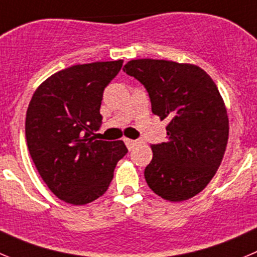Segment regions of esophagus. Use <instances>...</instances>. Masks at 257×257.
Masks as SVG:
<instances>
[{"instance_id":"esophagus-1","label":"esophagus","mask_w":257,"mask_h":257,"mask_svg":"<svg viewBox=\"0 0 257 257\" xmlns=\"http://www.w3.org/2000/svg\"><path fill=\"white\" fill-rule=\"evenodd\" d=\"M124 142H125V145H126V147H128V150H133L134 147H136L137 145H138V141H133V140H128V138H125V140H124Z\"/></svg>"}]
</instances>
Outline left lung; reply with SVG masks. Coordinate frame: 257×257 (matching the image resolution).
<instances>
[{
    "label": "left lung",
    "mask_w": 257,
    "mask_h": 257,
    "mask_svg": "<svg viewBox=\"0 0 257 257\" xmlns=\"http://www.w3.org/2000/svg\"><path fill=\"white\" fill-rule=\"evenodd\" d=\"M124 72L150 95L152 112L166 126L167 141L153 145L145 177L169 201L193 198L217 172L228 141V115L209 74L199 66L166 59H133Z\"/></svg>",
    "instance_id": "left-lung-1"
}]
</instances>
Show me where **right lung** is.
Segmentation results:
<instances>
[{
    "label": "right lung",
    "instance_id": "right-lung-1",
    "mask_svg": "<svg viewBox=\"0 0 257 257\" xmlns=\"http://www.w3.org/2000/svg\"><path fill=\"white\" fill-rule=\"evenodd\" d=\"M123 61L77 64L57 72L35 90L26 111L25 136L33 162L57 198L85 205L105 194L123 141H99L102 93Z\"/></svg>",
    "mask_w": 257,
    "mask_h": 257
}]
</instances>
